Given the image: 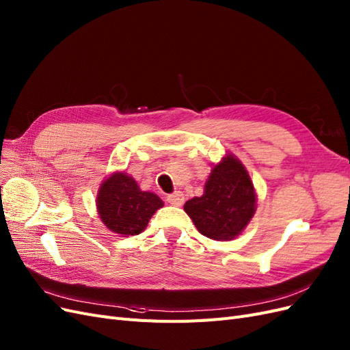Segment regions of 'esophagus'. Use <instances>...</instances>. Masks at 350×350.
Here are the masks:
<instances>
[{
    "label": "esophagus",
    "mask_w": 350,
    "mask_h": 350,
    "mask_svg": "<svg viewBox=\"0 0 350 350\" xmlns=\"http://www.w3.org/2000/svg\"><path fill=\"white\" fill-rule=\"evenodd\" d=\"M167 202L173 206H180L185 202V196H183L182 191H174V193L167 196Z\"/></svg>",
    "instance_id": "obj_1"
}]
</instances>
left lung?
<instances>
[{"instance_id": "8db88e82", "label": "left lung", "mask_w": 350, "mask_h": 350, "mask_svg": "<svg viewBox=\"0 0 350 350\" xmlns=\"http://www.w3.org/2000/svg\"><path fill=\"white\" fill-rule=\"evenodd\" d=\"M256 191L241 161L227 154L213 165L204 195L185 204L198 231L217 241L240 235L256 212Z\"/></svg>"}]
</instances>
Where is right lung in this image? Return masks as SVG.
I'll list each match as a JSON object with an SVG mask.
<instances>
[{
    "instance_id": "add662e5",
    "label": "right lung",
    "mask_w": 350,
    "mask_h": 350,
    "mask_svg": "<svg viewBox=\"0 0 350 350\" xmlns=\"http://www.w3.org/2000/svg\"><path fill=\"white\" fill-rule=\"evenodd\" d=\"M96 204L106 227L123 237L141 234L155 211L164 205L152 191L141 190L125 172H116L101 183Z\"/></svg>"
}]
</instances>
